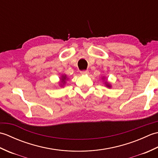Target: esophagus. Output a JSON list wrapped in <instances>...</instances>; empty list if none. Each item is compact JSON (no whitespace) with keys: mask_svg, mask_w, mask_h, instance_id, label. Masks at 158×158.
I'll return each mask as SVG.
<instances>
[{"mask_svg":"<svg viewBox=\"0 0 158 158\" xmlns=\"http://www.w3.org/2000/svg\"><path fill=\"white\" fill-rule=\"evenodd\" d=\"M89 71L88 70H81V75H86V74H88Z\"/></svg>","mask_w":158,"mask_h":158,"instance_id":"obj_1","label":"esophagus"}]
</instances>
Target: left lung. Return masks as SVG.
Wrapping results in <instances>:
<instances>
[{
	"label": "left lung",
	"mask_w": 158,
	"mask_h": 158,
	"mask_svg": "<svg viewBox=\"0 0 158 158\" xmlns=\"http://www.w3.org/2000/svg\"><path fill=\"white\" fill-rule=\"evenodd\" d=\"M107 85V86H108V87H110V85Z\"/></svg>",
	"instance_id": "8db88e82"
}]
</instances>
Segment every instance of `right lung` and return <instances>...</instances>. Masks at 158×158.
Here are the masks:
<instances>
[{
  "instance_id": "add662e5",
  "label": "right lung",
  "mask_w": 158,
  "mask_h": 158,
  "mask_svg": "<svg viewBox=\"0 0 158 158\" xmlns=\"http://www.w3.org/2000/svg\"><path fill=\"white\" fill-rule=\"evenodd\" d=\"M65 79H66V76H64V77H62V82L64 83V82H65V81H64Z\"/></svg>"
}]
</instances>
